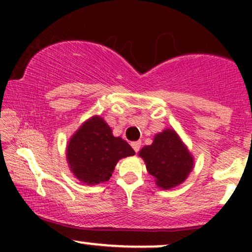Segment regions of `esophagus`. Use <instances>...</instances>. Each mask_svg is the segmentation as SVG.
Here are the masks:
<instances>
[{
  "instance_id": "34e87169",
  "label": "esophagus",
  "mask_w": 252,
  "mask_h": 252,
  "mask_svg": "<svg viewBox=\"0 0 252 252\" xmlns=\"http://www.w3.org/2000/svg\"><path fill=\"white\" fill-rule=\"evenodd\" d=\"M131 147H132V149H134L135 152L137 153L138 150H140V148H141V142H140V141H136V142H131Z\"/></svg>"
}]
</instances>
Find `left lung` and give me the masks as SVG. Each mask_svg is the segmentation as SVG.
<instances>
[{
  "mask_svg": "<svg viewBox=\"0 0 252 252\" xmlns=\"http://www.w3.org/2000/svg\"><path fill=\"white\" fill-rule=\"evenodd\" d=\"M138 155L146 162L149 174L155 178L156 185L163 189L182 184L194 164L187 147L172 129L155 135L153 143L143 147Z\"/></svg>",
  "mask_w": 252,
  "mask_h": 252,
  "instance_id": "8db88e82",
  "label": "left lung"
}]
</instances>
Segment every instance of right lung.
Segmentation results:
<instances>
[{
  "label": "right lung",
  "mask_w": 252,
  "mask_h": 252,
  "mask_svg": "<svg viewBox=\"0 0 252 252\" xmlns=\"http://www.w3.org/2000/svg\"><path fill=\"white\" fill-rule=\"evenodd\" d=\"M134 154V149L126 141L115 137L111 128L99 116L83 123L66 148L72 173L78 180L88 185L108 181L118 160Z\"/></svg>",
  "instance_id": "right-lung-1"
}]
</instances>
